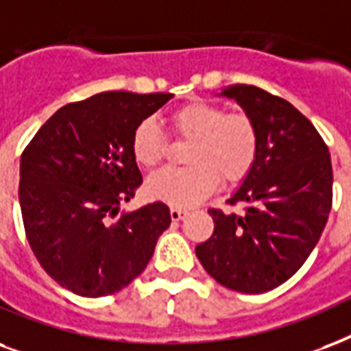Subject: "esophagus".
I'll use <instances>...</instances> for the list:
<instances>
[{"mask_svg": "<svg viewBox=\"0 0 351 351\" xmlns=\"http://www.w3.org/2000/svg\"><path fill=\"white\" fill-rule=\"evenodd\" d=\"M186 214H189V213H186L184 208H176V206H173V208H170V218H172L173 221H179V219H183Z\"/></svg>", "mask_w": 351, "mask_h": 351, "instance_id": "1", "label": "esophagus"}]
</instances>
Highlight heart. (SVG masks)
Listing matches in <instances>:
<instances>
[{
  "instance_id": "heart-1",
  "label": "heart",
  "mask_w": 351,
  "mask_h": 351,
  "mask_svg": "<svg viewBox=\"0 0 351 351\" xmlns=\"http://www.w3.org/2000/svg\"><path fill=\"white\" fill-rule=\"evenodd\" d=\"M176 135L190 141L184 162L165 168L146 181L152 199L172 206H189L210 194L218 183H241L252 172L260 154V132L245 113H227L210 102H190L173 111ZM167 154V138L154 119H145L132 133V156L137 165L154 168Z\"/></svg>"
}]
</instances>
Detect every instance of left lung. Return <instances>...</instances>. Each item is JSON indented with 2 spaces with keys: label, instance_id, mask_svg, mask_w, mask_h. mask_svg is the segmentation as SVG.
Returning <instances> with one entry per match:
<instances>
[{
  "label": "left lung",
  "instance_id": "obj_1",
  "mask_svg": "<svg viewBox=\"0 0 351 351\" xmlns=\"http://www.w3.org/2000/svg\"><path fill=\"white\" fill-rule=\"evenodd\" d=\"M256 122L260 154L230 199L243 213L210 208L214 232L195 256L218 284L232 291H271L308 260L326 227L333 199L328 146L287 100L256 86L221 91Z\"/></svg>",
  "mask_w": 351,
  "mask_h": 351
}]
</instances>
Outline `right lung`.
Wrapping results in <instances>:
<instances>
[{
  "label": "right lung",
  "instance_id": "add662e5",
  "mask_svg": "<svg viewBox=\"0 0 351 351\" xmlns=\"http://www.w3.org/2000/svg\"><path fill=\"white\" fill-rule=\"evenodd\" d=\"M172 93L106 91L60 108L21 154L20 206L45 273L80 297L121 291L145 271L170 227L157 201L119 214L143 183L132 133Z\"/></svg>",
  "mask_w": 351,
  "mask_h": 351
}]
</instances>
